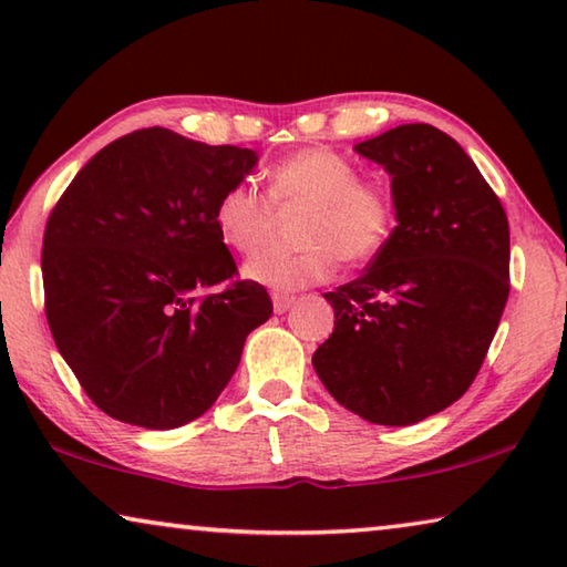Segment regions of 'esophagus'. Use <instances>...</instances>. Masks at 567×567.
Segmentation results:
<instances>
[{
	"mask_svg": "<svg viewBox=\"0 0 567 567\" xmlns=\"http://www.w3.org/2000/svg\"><path fill=\"white\" fill-rule=\"evenodd\" d=\"M274 299V309H276V313H284V311H289L291 307H293V296H289V293H274L271 296Z\"/></svg>",
	"mask_w": 567,
	"mask_h": 567,
	"instance_id": "obj_1",
	"label": "esophagus"
}]
</instances>
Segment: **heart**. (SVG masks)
<instances>
[{
	"mask_svg": "<svg viewBox=\"0 0 567 567\" xmlns=\"http://www.w3.org/2000/svg\"><path fill=\"white\" fill-rule=\"evenodd\" d=\"M276 207H307L296 254L268 250L246 260L243 276L276 291H299L334 276L339 258L362 266L393 238L395 195L378 179L360 177L350 156L324 146L293 152L268 172V195L250 182H233L220 193L213 223L235 254H256L274 233Z\"/></svg>",
	"mask_w": 567,
	"mask_h": 567,
	"instance_id": "heart-1",
	"label": "heart"
}]
</instances>
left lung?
I'll return each mask as SVG.
<instances>
[{"label":"left lung","mask_w":567,"mask_h":567,"mask_svg":"<svg viewBox=\"0 0 567 567\" xmlns=\"http://www.w3.org/2000/svg\"><path fill=\"white\" fill-rule=\"evenodd\" d=\"M393 177L398 225L360 278L324 293L319 380L364 421L411 425L472 388L509 296L507 213L461 146L405 124L354 146Z\"/></svg>","instance_id":"left-lung-1"}]
</instances>
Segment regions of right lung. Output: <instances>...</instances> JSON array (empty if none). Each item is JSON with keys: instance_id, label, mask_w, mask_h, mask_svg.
<instances>
[{"instance_id": "1", "label": "right lung", "mask_w": 567, "mask_h": 567, "mask_svg": "<svg viewBox=\"0 0 567 567\" xmlns=\"http://www.w3.org/2000/svg\"><path fill=\"white\" fill-rule=\"evenodd\" d=\"M256 162L254 150L138 128L103 146L50 210L45 317L106 415L156 431L195 421L274 313L213 223L217 197Z\"/></svg>"}]
</instances>
